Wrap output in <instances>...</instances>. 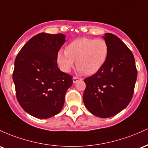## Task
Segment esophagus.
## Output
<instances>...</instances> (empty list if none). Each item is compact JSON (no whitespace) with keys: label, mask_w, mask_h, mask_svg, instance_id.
Returning a JSON list of instances; mask_svg holds the SVG:
<instances>
[{"label":"esophagus","mask_w":148,"mask_h":148,"mask_svg":"<svg viewBox=\"0 0 148 148\" xmlns=\"http://www.w3.org/2000/svg\"><path fill=\"white\" fill-rule=\"evenodd\" d=\"M81 78H79V77H73V83H76L77 82H78L79 80H81Z\"/></svg>","instance_id":"esophagus-1"}]
</instances>
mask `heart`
<instances>
[{"instance_id": "heart-1", "label": "heart", "mask_w": 148, "mask_h": 148, "mask_svg": "<svg viewBox=\"0 0 148 148\" xmlns=\"http://www.w3.org/2000/svg\"><path fill=\"white\" fill-rule=\"evenodd\" d=\"M108 54L109 46L104 39L80 38L70 42L65 52L59 51L56 61L64 72H69L76 61L79 72L90 75L104 66Z\"/></svg>"}]
</instances>
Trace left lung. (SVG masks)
<instances>
[{
  "instance_id": "8db88e82",
  "label": "left lung",
  "mask_w": 148,
  "mask_h": 148,
  "mask_svg": "<svg viewBox=\"0 0 148 148\" xmlns=\"http://www.w3.org/2000/svg\"><path fill=\"white\" fill-rule=\"evenodd\" d=\"M109 46L106 64L93 75L84 79L86 84L83 101L91 113L108 118L129 105L134 92L137 69L132 51L115 35L105 34Z\"/></svg>"
}]
</instances>
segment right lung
<instances>
[{"label": "right lung", "mask_w": 148, "mask_h": 148, "mask_svg": "<svg viewBox=\"0 0 148 148\" xmlns=\"http://www.w3.org/2000/svg\"><path fill=\"white\" fill-rule=\"evenodd\" d=\"M65 35L40 33L23 46L14 61L12 78L18 102L31 115L47 119L62 109L73 77L58 68L56 55Z\"/></svg>", "instance_id": "right-lung-1"}]
</instances>
